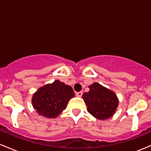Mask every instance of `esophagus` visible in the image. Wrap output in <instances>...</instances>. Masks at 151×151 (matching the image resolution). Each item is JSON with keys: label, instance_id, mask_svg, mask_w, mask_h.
Segmentation results:
<instances>
[{"label": "esophagus", "instance_id": "esophagus-1", "mask_svg": "<svg viewBox=\"0 0 151 151\" xmlns=\"http://www.w3.org/2000/svg\"><path fill=\"white\" fill-rule=\"evenodd\" d=\"M82 94H83V91H82L76 92V95H77V96H79V97H81V96H82Z\"/></svg>", "mask_w": 151, "mask_h": 151}]
</instances>
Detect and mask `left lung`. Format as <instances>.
<instances>
[{
	"mask_svg": "<svg viewBox=\"0 0 151 151\" xmlns=\"http://www.w3.org/2000/svg\"><path fill=\"white\" fill-rule=\"evenodd\" d=\"M89 88V91L82 95L88 112L100 120L110 118L119 104L115 93L98 83H93Z\"/></svg>",
	"mask_w": 151,
	"mask_h": 151,
	"instance_id": "1",
	"label": "left lung"
}]
</instances>
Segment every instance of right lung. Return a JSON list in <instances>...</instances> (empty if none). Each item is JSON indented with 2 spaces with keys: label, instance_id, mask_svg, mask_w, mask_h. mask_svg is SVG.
Returning <instances> with one entry per match:
<instances>
[{
  "label": "right lung",
  "instance_id": "right-lung-1",
  "mask_svg": "<svg viewBox=\"0 0 151 151\" xmlns=\"http://www.w3.org/2000/svg\"><path fill=\"white\" fill-rule=\"evenodd\" d=\"M74 96L70 86L56 80L37 90L32 96V105L40 115L55 118L67 108L69 100Z\"/></svg>",
  "mask_w": 151,
  "mask_h": 151
}]
</instances>
